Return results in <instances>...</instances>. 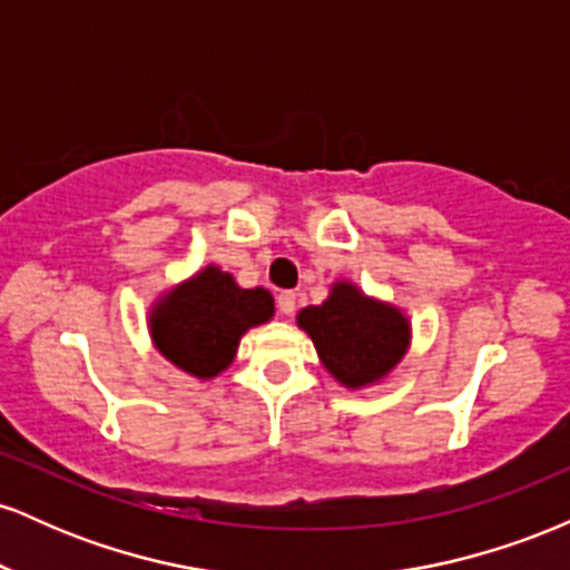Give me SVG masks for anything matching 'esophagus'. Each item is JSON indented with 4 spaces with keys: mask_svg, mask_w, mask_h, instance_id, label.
Instances as JSON below:
<instances>
[{
    "mask_svg": "<svg viewBox=\"0 0 570 570\" xmlns=\"http://www.w3.org/2000/svg\"><path fill=\"white\" fill-rule=\"evenodd\" d=\"M294 307H297V294H294V292H281L278 294V311L284 313V316H292Z\"/></svg>",
    "mask_w": 570,
    "mask_h": 570,
    "instance_id": "1",
    "label": "esophagus"
}]
</instances>
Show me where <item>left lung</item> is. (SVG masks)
Returning a JSON list of instances; mask_svg holds the SVG:
<instances>
[{
  "instance_id": "obj_1",
  "label": "left lung",
  "mask_w": 570,
  "mask_h": 570,
  "mask_svg": "<svg viewBox=\"0 0 570 570\" xmlns=\"http://www.w3.org/2000/svg\"><path fill=\"white\" fill-rule=\"evenodd\" d=\"M318 358L345 389H364L389 375L410 345V322L402 311L337 281L322 305L297 313Z\"/></svg>"
}]
</instances>
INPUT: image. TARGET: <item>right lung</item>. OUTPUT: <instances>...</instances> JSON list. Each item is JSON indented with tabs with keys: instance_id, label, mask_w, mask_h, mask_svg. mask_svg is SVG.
<instances>
[{
	"instance_id": "right-lung-1",
	"label": "right lung",
	"mask_w": 570,
	"mask_h": 570,
	"mask_svg": "<svg viewBox=\"0 0 570 570\" xmlns=\"http://www.w3.org/2000/svg\"><path fill=\"white\" fill-rule=\"evenodd\" d=\"M271 292L240 289L230 273L203 267L163 294L149 313L155 348L168 362L200 381H212L230 367L246 330L273 318Z\"/></svg>"
}]
</instances>
